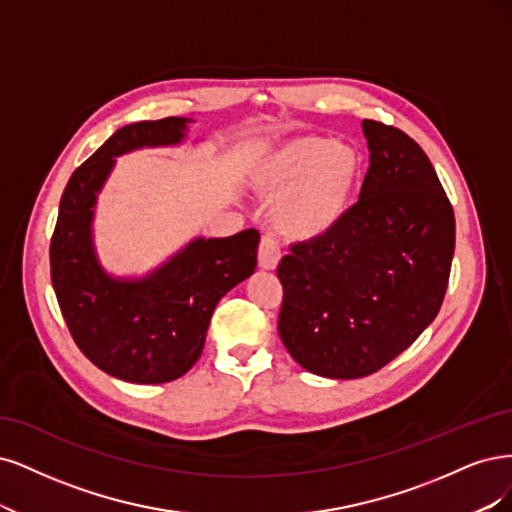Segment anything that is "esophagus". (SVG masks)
Instances as JSON below:
<instances>
[{
	"instance_id": "esophagus-1",
	"label": "esophagus",
	"mask_w": 512,
	"mask_h": 512,
	"mask_svg": "<svg viewBox=\"0 0 512 512\" xmlns=\"http://www.w3.org/2000/svg\"><path fill=\"white\" fill-rule=\"evenodd\" d=\"M257 261L263 270H274L280 261V249L278 242L272 236H263L259 242V251H257Z\"/></svg>"
}]
</instances>
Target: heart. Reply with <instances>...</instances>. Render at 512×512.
Masks as SVG:
<instances>
[{"label": "heart", "instance_id": "1", "mask_svg": "<svg viewBox=\"0 0 512 512\" xmlns=\"http://www.w3.org/2000/svg\"><path fill=\"white\" fill-rule=\"evenodd\" d=\"M364 159L355 146L327 138H295L257 172V185L278 195L272 221L280 234L310 240L334 229L351 208Z\"/></svg>", "mask_w": 512, "mask_h": 512}]
</instances>
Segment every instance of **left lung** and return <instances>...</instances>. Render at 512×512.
I'll list each match as a JSON object with an SVG mask.
<instances>
[{"mask_svg": "<svg viewBox=\"0 0 512 512\" xmlns=\"http://www.w3.org/2000/svg\"><path fill=\"white\" fill-rule=\"evenodd\" d=\"M370 168L342 221L278 263V334L312 374L361 378L419 338L442 306L455 214L423 148L364 121Z\"/></svg>", "mask_w": 512, "mask_h": 512, "instance_id": "left-lung-1", "label": "left lung"}]
</instances>
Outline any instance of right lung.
<instances>
[{
    "instance_id": "obj_1",
    "label": "right lung",
    "mask_w": 512,
    "mask_h": 512,
    "mask_svg": "<svg viewBox=\"0 0 512 512\" xmlns=\"http://www.w3.org/2000/svg\"><path fill=\"white\" fill-rule=\"evenodd\" d=\"M187 119L131 123L74 170L51 238V280L70 334L91 364L127 383H168L202 355L223 295L255 272L257 229L197 238L142 280L108 276L95 257L91 219L114 157L142 146L178 144Z\"/></svg>"
}]
</instances>
